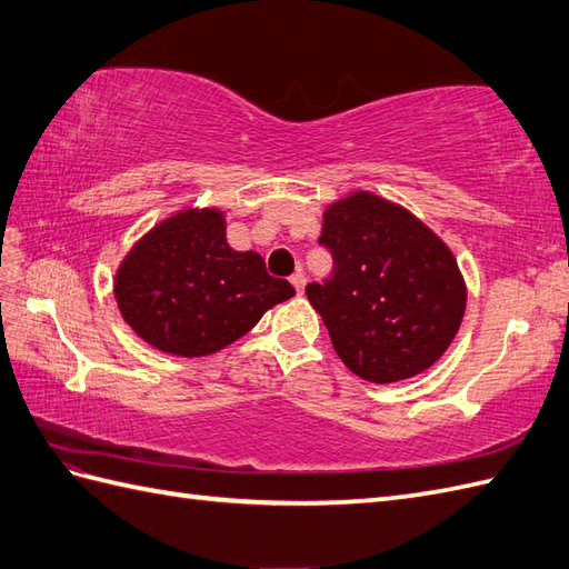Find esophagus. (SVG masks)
Masks as SVG:
<instances>
[{
    "instance_id": "obj_1",
    "label": "esophagus",
    "mask_w": 569,
    "mask_h": 569,
    "mask_svg": "<svg viewBox=\"0 0 569 569\" xmlns=\"http://www.w3.org/2000/svg\"><path fill=\"white\" fill-rule=\"evenodd\" d=\"M289 282L295 284L297 295H301V292H303V287H307V274H303V272H295V274H292V280H289Z\"/></svg>"
}]
</instances>
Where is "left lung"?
I'll return each mask as SVG.
<instances>
[{
    "label": "left lung",
    "instance_id": "left-lung-1",
    "mask_svg": "<svg viewBox=\"0 0 569 569\" xmlns=\"http://www.w3.org/2000/svg\"><path fill=\"white\" fill-rule=\"evenodd\" d=\"M332 272L307 284L332 348L357 377L391 383L447 352L466 311V284L439 237L403 207L355 192L323 214L318 239Z\"/></svg>",
    "mask_w": 569,
    "mask_h": 569
}]
</instances>
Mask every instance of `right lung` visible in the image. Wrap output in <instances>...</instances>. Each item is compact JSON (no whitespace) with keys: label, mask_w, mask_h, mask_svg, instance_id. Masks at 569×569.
<instances>
[{"label":"right lung","mask_w":569,"mask_h":569,"mask_svg":"<svg viewBox=\"0 0 569 569\" xmlns=\"http://www.w3.org/2000/svg\"><path fill=\"white\" fill-rule=\"evenodd\" d=\"M217 210H186L137 243L116 274L118 309L157 350L202 357L227 348L295 297L256 251H233Z\"/></svg>","instance_id":"add662e5"}]
</instances>
